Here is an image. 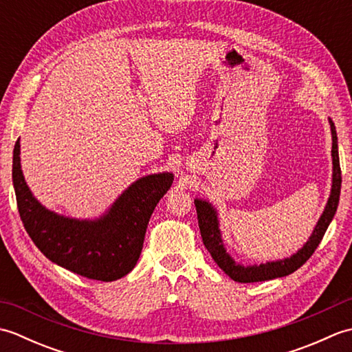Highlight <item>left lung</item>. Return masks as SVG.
<instances>
[{
  "label": "left lung",
  "instance_id": "8db88e82",
  "mask_svg": "<svg viewBox=\"0 0 352 352\" xmlns=\"http://www.w3.org/2000/svg\"><path fill=\"white\" fill-rule=\"evenodd\" d=\"M331 129V139H333V148H331V157H333V184L330 198L327 201V206L324 208V213L316 223L315 230H313L309 241L304 243L301 250H298L294 256L283 260L275 261H266V263L260 265H248L243 266L241 263H236L234 258L227 252L226 246H223L222 234L219 230V219L216 208L206 199L195 198V207L198 214V226L201 231V237L206 245L207 251L210 252L213 260L218 263V266L226 272L231 280L237 283H257V281H266L280 278V276H286L296 269H300L305 261H307L311 254L315 252L318 245L322 241L325 231L333 221L336 210L339 206V197H340V186H342V174H340V163H339V148H338V133H336V126L333 121L328 118Z\"/></svg>",
  "mask_w": 352,
  "mask_h": 352
}]
</instances>
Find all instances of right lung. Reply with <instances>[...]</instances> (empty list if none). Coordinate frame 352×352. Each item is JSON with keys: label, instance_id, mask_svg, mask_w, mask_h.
<instances>
[{"label": "right lung", "instance_id": "obj_1", "mask_svg": "<svg viewBox=\"0 0 352 352\" xmlns=\"http://www.w3.org/2000/svg\"><path fill=\"white\" fill-rule=\"evenodd\" d=\"M19 139L13 149V188L28 236L52 263L91 280L115 281L136 266L149 218L169 190L174 174L142 177L96 219H76L45 208L21 169Z\"/></svg>", "mask_w": 352, "mask_h": 352}]
</instances>
